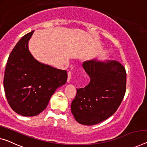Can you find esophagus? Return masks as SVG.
Wrapping results in <instances>:
<instances>
[{
    "mask_svg": "<svg viewBox=\"0 0 147 147\" xmlns=\"http://www.w3.org/2000/svg\"><path fill=\"white\" fill-rule=\"evenodd\" d=\"M71 76H72V72H71V71L68 72V78H67L68 82H70V81H71Z\"/></svg>",
    "mask_w": 147,
    "mask_h": 147,
    "instance_id": "34e87169",
    "label": "esophagus"
}]
</instances>
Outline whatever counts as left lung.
<instances>
[{
	"label": "left lung",
	"mask_w": 147,
	"mask_h": 147,
	"mask_svg": "<svg viewBox=\"0 0 147 147\" xmlns=\"http://www.w3.org/2000/svg\"><path fill=\"white\" fill-rule=\"evenodd\" d=\"M82 66L90 82L86 87L76 88L71 111L79 123L93 125L117 111L126 92L127 73L125 67L116 61H88Z\"/></svg>",
	"instance_id": "left-lung-1"
}]
</instances>
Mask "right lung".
Instances as JSON below:
<instances>
[{"instance_id": "1", "label": "right lung", "mask_w": 147, "mask_h": 147, "mask_svg": "<svg viewBox=\"0 0 147 147\" xmlns=\"http://www.w3.org/2000/svg\"><path fill=\"white\" fill-rule=\"evenodd\" d=\"M34 31L20 39L11 51L4 76V88L13 110L23 116L38 115L53 94L67 80L66 71L39 63L28 50Z\"/></svg>"}]
</instances>
